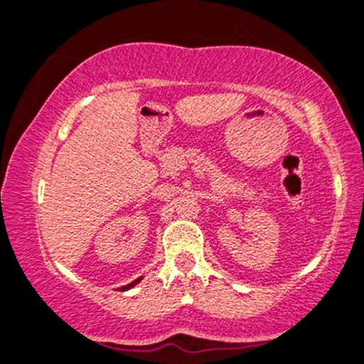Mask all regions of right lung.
<instances>
[{
    "mask_svg": "<svg viewBox=\"0 0 364 364\" xmlns=\"http://www.w3.org/2000/svg\"><path fill=\"white\" fill-rule=\"evenodd\" d=\"M139 281H141V277H139V279H136V281H132V283H129V284H126V286H122V291H126V289H131L132 288V286H134V284H138L139 283Z\"/></svg>",
    "mask_w": 364,
    "mask_h": 364,
    "instance_id": "add662e5",
    "label": "right lung"
}]
</instances>
